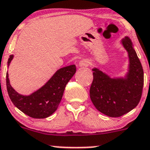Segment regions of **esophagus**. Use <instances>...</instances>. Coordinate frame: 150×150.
I'll use <instances>...</instances> for the list:
<instances>
[{"label":"esophagus","mask_w":150,"mask_h":150,"mask_svg":"<svg viewBox=\"0 0 150 150\" xmlns=\"http://www.w3.org/2000/svg\"><path fill=\"white\" fill-rule=\"evenodd\" d=\"M88 64H89V62L86 59H83L79 62V65L81 67H87L88 66Z\"/></svg>","instance_id":"esophagus-1"}]
</instances>
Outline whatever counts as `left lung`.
<instances>
[{"instance_id": "left-lung-1", "label": "left lung", "mask_w": 150, "mask_h": 150, "mask_svg": "<svg viewBox=\"0 0 150 150\" xmlns=\"http://www.w3.org/2000/svg\"><path fill=\"white\" fill-rule=\"evenodd\" d=\"M128 52L130 69L126 79H111L93 69L90 98L96 108L110 117H120L137 106L144 87V71L140 60L128 37L122 40Z\"/></svg>"}]
</instances>
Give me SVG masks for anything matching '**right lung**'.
<instances>
[{"label":"right lung","instance_id":"add662e5","mask_svg":"<svg viewBox=\"0 0 150 150\" xmlns=\"http://www.w3.org/2000/svg\"><path fill=\"white\" fill-rule=\"evenodd\" d=\"M13 55L8 59V66ZM76 72L75 65L65 67L59 69L48 82L38 91L29 96H23L13 89L6 73V88L13 104L26 115L35 119L50 117L57 109L65 87Z\"/></svg>","mask_w":150,"mask_h":150}]
</instances>
